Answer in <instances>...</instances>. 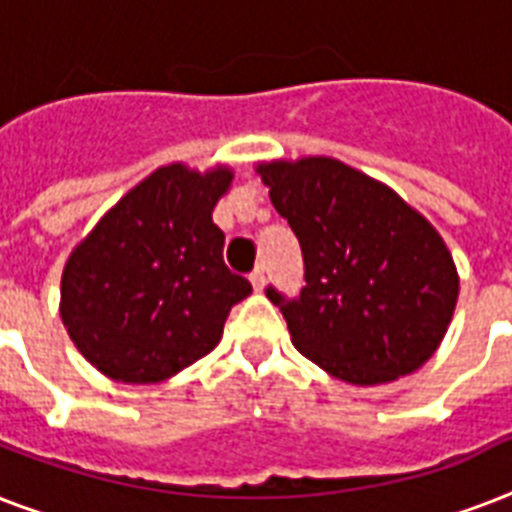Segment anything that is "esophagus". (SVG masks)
Here are the masks:
<instances>
[{
  "mask_svg": "<svg viewBox=\"0 0 512 512\" xmlns=\"http://www.w3.org/2000/svg\"><path fill=\"white\" fill-rule=\"evenodd\" d=\"M249 281H252V287H255L257 292H260V289L265 287V268H263V265L249 273Z\"/></svg>",
  "mask_w": 512,
  "mask_h": 512,
  "instance_id": "obj_1",
  "label": "esophagus"
}]
</instances>
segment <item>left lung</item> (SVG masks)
<instances>
[{"instance_id": "8db88e82", "label": "left lung", "mask_w": 512, "mask_h": 512, "mask_svg": "<svg viewBox=\"0 0 512 512\" xmlns=\"http://www.w3.org/2000/svg\"><path fill=\"white\" fill-rule=\"evenodd\" d=\"M257 175L303 249L300 297L268 287L292 345L350 385H382L420 369L460 297L454 257L428 217L332 156L260 162Z\"/></svg>"}]
</instances>
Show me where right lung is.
<instances>
[{
	"label": "right lung",
	"mask_w": 512,
	"mask_h": 512,
	"mask_svg": "<svg viewBox=\"0 0 512 512\" xmlns=\"http://www.w3.org/2000/svg\"><path fill=\"white\" fill-rule=\"evenodd\" d=\"M231 183L225 164L159 167L71 249L60 319L108 380H170L215 350L231 308L249 297V281L225 268V236L212 223Z\"/></svg>",
	"instance_id": "obj_1"
}]
</instances>
